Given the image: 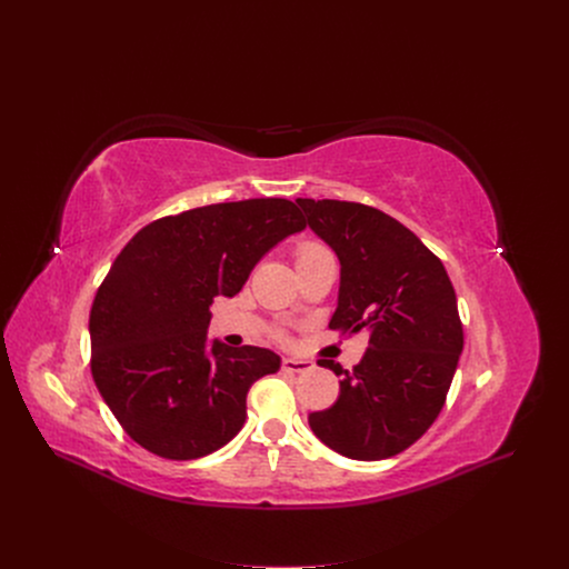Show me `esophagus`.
Returning a JSON list of instances; mask_svg holds the SVG:
<instances>
[{
	"mask_svg": "<svg viewBox=\"0 0 569 569\" xmlns=\"http://www.w3.org/2000/svg\"><path fill=\"white\" fill-rule=\"evenodd\" d=\"M281 369H283V371H290V373H303V371H310V369H312V362H308V360H295V358H283V360H281Z\"/></svg>",
	"mask_w": 569,
	"mask_h": 569,
	"instance_id": "1",
	"label": "esophagus"
}]
</instances>
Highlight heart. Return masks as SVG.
Instances as JSON below:
<instances>
[{
  "mask_svg": "<svg viewBox=\"0 0 569 569\" xmlns=\"http://www.w3.org/2000/svg\"><path fill=\"white\" fill-rule=\"evenodd\" d=\"M323 257H331V252L323 248L321 242H317V240L297 242V248H295V263L297 266H303V263H310V261H317V259H323ZM277 338L283 340L286 336L281 331H277Z\"/></svg>",
  "mask_w": 569,
  "mask_h": 569,
  "instance_id": "b5f03b06",
  "label": "heart"
}]
</instances>
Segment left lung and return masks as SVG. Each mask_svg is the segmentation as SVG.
<instances>
[{
    "label": "left lung",
    "instance_id": "8db88e82",
    "mask_svg": "<svg viewBox=\"0 0 569 569\" xmlns=\"http://www.w3.org/2000/svg\"><path fill=\"white\" fill-rule=\"evenodd\" d=\"M297 204L342 266L329 329L369 336L351 371L317 360L342 382L331 408L308 417L310 430L349 459L393 457L428 432L446 402L463 349L455 288L439 257L380 209L310 198Z\"/></svg>",
    "mask_w": 569,
    "mask_h": 569
}]
</instances>
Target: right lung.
Returning a JSON list of instances; mask_svg holds the SVG:
<instances>
[{
  "instance_id": "add662e5",
  "label": "right lung",
  "mask_w": 569,
  "mask_h": 569,
  "mask_svg": "<svg viewBox=\"0 0 569 569\" xmlns=\"http://www.w3.org/2000/svg\"><path fill=\"white\" fill-rule=\"evenodd\" d=\"M306 222L295 202L252 198L164 216L114 259L90 310L92 378L123 432L189 461L231 441L248 391L277 373L268 349L207 347L213 297H233L259 259Z\"/></svg>"
}]
</instances>
